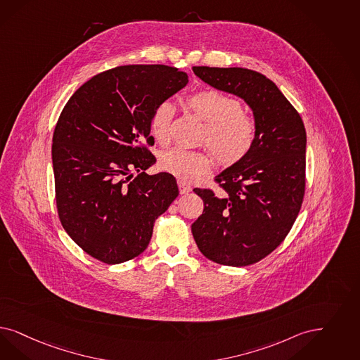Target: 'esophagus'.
<instances>
[{"instance_id":"obj_1","label":"esophagus","mask_w":360,"mask_h":360,"mask_svg":"<svg viewBox=\"0 0 360 360\" xmlns=\"http://www.w3.org/2000/svg\"><path fill=\"white\" fill-rule=\"evenodd\" d=\"M178 187H179V193L181 194H188L191 191V186L187 185L184 181H178Z\"/></svg>"}]
</instances>
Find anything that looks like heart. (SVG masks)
Returning a JSON list of instances; mask_svg holds the SVG:
<instances>
[{
	"instance_id": "heart-1",
	"label": "heart",
	"mask_w": 360,
	"mask_h": 360,
	"mask_svg": "<svg viewBox=\"0 0 360 360\" xmlns=\"http://www.w3.org/2000/svg\"><path fill=\"white\" fill-rule=\"evenodd\" d=\"M187 106L205 121L202 141L207 143L217 160L224 166L245 161L257 142V124L248 112H242L238 99L215 89L197 91L186 99ZM174 106L165 101L153 112L150 133L165 143L170 136ZM160 169L182 181H193L210 172L212 160L205 151L173 148L160 155Z\"/></svg>"
}]
</instances>
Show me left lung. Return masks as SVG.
I'll return each mask as SVG.
<instances>
[{"mask_svg": "<svg viewBox=\"0 0 360 360\" xmlns=\"http://www.w3.org/2000/svg\"><path fill=\"white\" fill-rule=\"evenodd\" d=\"M193 72L207 85L243 99L254 114V149L215 176L218 193L194 188L205 209L191 224L207 259L248 266L273 252L297 219L306 186L304 124L273 81L258 72L209 66H194Z\"/></svg>", "mask_w": 360, "mask_h": 360, "instance_id": "obj_1", "label": "left lung"}]
</instances>
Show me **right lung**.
I'll list each match as a JSON object with an SVG mask.
<instances>
[{
  "label": "right lung",
  "mask_w": 360,
  "mask_h": 360,
  "mask_svg": "<svg viewBox=\"0 0 360 360\" xmlns=\"http://www.w3.org/2000/svg\"><path fill=\"white\" fill-rule=\"evenodd\" d=\"M187 82L166 65L118 66L90 78L65 105L51 146L57 210L93 258L117 264L138 257L178 197L172 174L145 173L155 157L142 141L151 142L155 108Z\"/></svg>",
  "instance_id": "right-lung-1"
}]
</instances>
